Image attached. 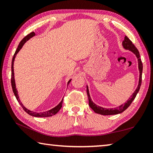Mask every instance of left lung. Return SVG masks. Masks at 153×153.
<instances>
[{
	"mask_svg": "<svg viewBox=\"0 0 153 153\" xmlns=\"http://www.w3.org/2000/svg\"><path fill=\"white\" fill-rule=\"evenodd\" d=\"M122 45L123 48L126 49V50H129L130 51L132 52V53L136 56L137 59H138V69L140 71V76H139V82L138 87H137L136 90L134 91V92L131 96V97L129 98V99L127 100V102L124 104L120 105V107L117 108H103L101 107H99L92 102V100L90 98V96L89 94V90H88V87L87 86L86 91H87V94L88 97V101H89V106L90 108L94 111L95 113L100 114V115H116V114H119L123 112L124 111L127 109L129 107V106L131 105V103L132 102L134 98H136L137 94L139 91L140 88L141 83H142V63L141 59H140V53L138 49L136 48V46H134L132 42L129 39V38L126 36L125 38H124V40L122 42Z\"/></svg>",
	"mask_w": 153,
	"mask_h": 153,
	"instance_id": "1",
	"label": "left lung"
}]
</instances>
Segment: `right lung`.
<instances>
[{"mask_svg":"<svg viewBox=\"0 0 153 153\" xmlns=\"http://www.w3.org/2000/svg\"><path fill=\"white\" fill-rule=\"evenodd\" d=\"M35 36V33L32 32H31L29 34L27 35L25 37H24L23 39L22 40V41L19 42V45H18V47L17 48L16 51H15V53L13 55V57L12 59V63H11V86H12V88H13V91L14 94L15 96V97H16L17 100L18 102L19 103L20 105L22 106L23 109H24L25 112H26L27 114H29L30 115H32L33 116V117H51V116H53L54 115H55V114L59 112V111L61 109V107H62V103H63V100H61L60 102V103L57 105L55 107H54L53 108H52V109L47 111H45V112H42V113H36V112H33V111H30L28 110L27 108H25L23 104L22 103V102L20 101L19 100V95H18V93H17V90L16 89V86H15V78H14V70H13V64H14V61H15V56H16V55L17 54L18 52L20 51V49L22 48V46H24V44L27 42V41L30 39V38H32L33 36ZM71 80H69L68 83H67V85L69 84V82H71Z\"/></svg>","mask_w":153,"mask_h":153,"instance_id":"add662e5","label":"right lung"}]
</instances>
